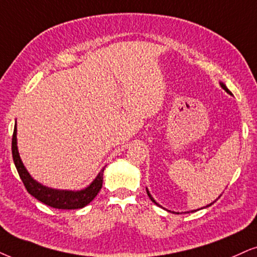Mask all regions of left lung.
Returning <instances> with one entry per match:
<instances>
[{"mask_svg": "<svg viewBox=\"0 0 257 257\" xmlns=\"http://www.w3.org/2000/svg\"><path fill=\"white\" fill-rule=\"evenodd\" d=\"M220 85H221V87H223V89H225V90L227 91V93H229V94H231V93H230V91H229V89H227V88L225 87V84L220 83ZM148 195H149V198H150V199H151V201H154V202H155V204H156V205H158V204H157V202L154 200V199H153V196H151V195H150V193H149V192H148ZM211 205H212V204H210V205H208V206H211Z\"/></svg>", "mask_w": 257, "mask_h": 257, "instance_id": "1", "label": "left lung"}]
</instances>
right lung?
<instances>
[{
	"label": "right lung",
	"mask_w": 257,
	"mask_h": 257,
	"mask_svg": "<svg viewBox=\"0 0 257 257\" xmlns=\"http://www.w3.org/2000/svg\"><path fill=\"white\" fill-rule=\"evenodd\" d=\"M12 154L13 161H14L15 167L20 176L21 181L24 182L25 188L31 195L38 200L44 202L45 205L51 206L53 208H59V210H77L87 206L93 200L100 189L102 188V176L103 169L99 173L96 179L91 182L90 186H88L85 189L82 191L72 192V191H59V189H52L49 187H45L40 183H38L36 180L31 177L30 174L25 168L24 163L21 162V158L19 156V151L17 147V123H15L14 132H13L12 138Z\"/></svg>",
	"instance_id": "add662e5"
}]
</instances>
